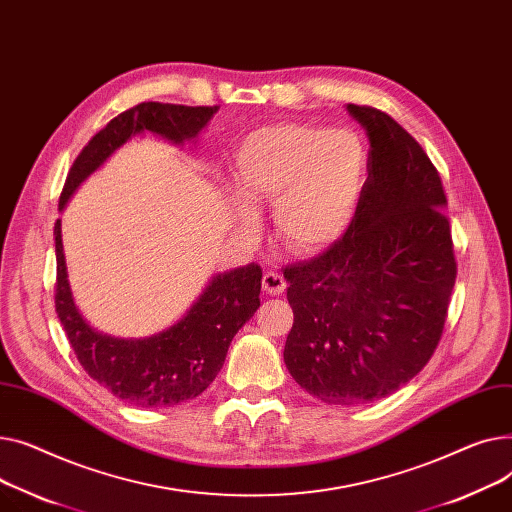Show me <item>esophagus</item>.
Here are the masks:
<instances>
[{"label":"esophagus","mask_w":512,"mask_h":512,"mask_svg":"<svg viewBox=\"0 0 512 512\" xmlns=\"http://www.w3.org/2000/svg\"><path fill=\"white\" fill-rule=\"evenodd\" d=\"M287 287V281L281 273H277V270H266L264 277H262V289L268 293V295H281Z\"/></svg>","instance_id":"1"}]
</instances>
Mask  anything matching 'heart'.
Returning <instances> with one entry per match:
<instances>
[{"mask_svg": "<svg viewBox=\"0 0 512 512\" xmlns=\"http://www.w3.org/2000/svg\"><path fill=\"white\" fill-rule=\"evenodd\" d=\"M231 208L258 225L256 202H273L277 233L297 252H318L349 229L366 184L368 157L351 130L306 124L264 126L235 148Z\"/></svg>", "mask_w": 512, "mask_h": 512, "instance_id": "heart-1", "label": "heart"}]
</instances>
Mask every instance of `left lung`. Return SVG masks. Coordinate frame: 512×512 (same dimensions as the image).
<instances>
[{
	"label": "left lung",
	"mask_w": 512,
	"mask_h": 512,
	"mask_svg": "<svg viewBox=\"0 0 512 512\" xmlns=\"http://www.w3.org/2000/svg\"><path fill=\"white\" fill-rule=\"evenodd\" d=\"M347 111L370 140L357 213L326 254L285 268V366L328 405L384 399L422 370L457 279L446 196L424 148L378 109Z\"/></svg>",
	"instance_id": "left-lung-1"
}]
</instances>
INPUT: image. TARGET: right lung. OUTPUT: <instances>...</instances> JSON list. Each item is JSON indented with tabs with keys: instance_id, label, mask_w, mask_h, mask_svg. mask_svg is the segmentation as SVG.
<instances>
[{
	"instance_id": "obj_1",
	"label": "right lung",
	"mask_w": 512,
	"mask_h": 512,
	"mask_svg": "<svg viewBox=\"0 0 512 512\" xmlns=\"http://www.w3.org/2000/svg\"><path fill=\"white\" fill-rule=\"evenodd\" d=\"M219 107L140 103L93 136L76 157L62 196L64 210L74 192L134 136L150 132L175 146L194 142ZM55 312L86 374L117 399L134 407H175L196 399L217 378L227 349L260 306L262 268L256 262L210 277L186 314L155 335L122 339L90 326L78 310L68 281L62 219L55 229Z\"/></svg>"
}]
</instances>
